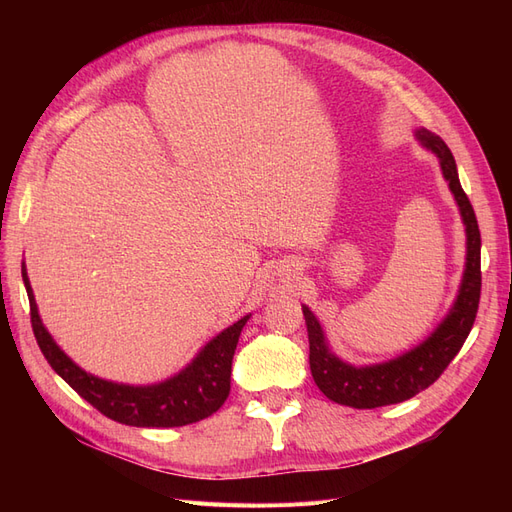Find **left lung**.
Instances as JSON below:
<instances>
[{
	"label": "left lung",
	"instance_id": "obj_1",
	"mask_svg": "<svg viewBox=\"0 0 512 512\" xmlns=\"http://www.w3.org/2000/svg\"><path fill=\"white\" fill-rule=\"evenodd\" d=\"M414 136L418 143L438 158L442 177L448 183V190L455 196L461 222L466 226V269H463L461 284L451 309L425 342L395 356L391 361L374 365H350L339 359L329 348L327 335H324L318 318L312 309L303 305L309 337V369H312L314 382L335 404L359 410L399 404V401L414 397L436 382L468 339L478 312L480 230L474 209L459 183L453 153L442 138L425 128L414 130Z\"/></svg>",
	"mask_w": 512,
	"mask_h": 512
}]
</instances>
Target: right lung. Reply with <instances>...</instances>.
Returning <instances> with one entry per match:
<instances>
[{
    "label": "right lung",
    "mask_w": 512,
    "mask_h": 512,
    "mask_svg": "<svg viewBox=\"0 0 512 512\" xmlns=\"http://www.w3.org/2000/svg\"><path fill=\"white\" fill-rule=\"evenodd\" d=\"M21 273L29 297V309H32V329L44 359L76 393L104 416L132 427H183L203 421L222 408L230 393L232 356H235L245 322L252 314L243 316L215 335L179 374L156 384L134 386L98 378L76 365L42 324L25 262L21 265Z\"/></svg>",
    "instance_id": "add662e5"
}]
</instances>
